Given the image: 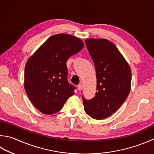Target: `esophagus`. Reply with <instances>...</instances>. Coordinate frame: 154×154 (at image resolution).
<instances>
[{
  "mask_svg": "<svg viewBox=\"0 0 154 154\" xmlns=\"http://www.w3.org/2000/svg\"><path fill=\"white\" fill-rule=\"evenodd\" d=\"M82 88H83V87H82V85H79L78 86V91H82Z\"/></svg>",
  "mask_w": 154,
  "mask_h": 154,
  "instance_id": "1",
  "label": "esophagus"
}]
</instances>
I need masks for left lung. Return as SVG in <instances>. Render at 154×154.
I'll use <instances>...</instances> for the list:
<instances>
[{"mask_svg":"<svg viewBox=\"0 0 154 154\" xmlns=\"http://www.w3.org/2000/svg\"><path fill=\"white\" fill-rule=\"evenodd\" d=\"M85 43L94 63L97 92L91 100L82 97L85 111L94 119H104L117 111L128 97L131 68L111 42L106 39H88Z\"/></svg>","mask_w":154,"mask_h":154,"instance_id":"left-lung-1","label":"left lung"}]
</instances>
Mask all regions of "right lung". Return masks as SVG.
I'll return each mask as SVG.
<instances>
[{
	"label": "right lung",
	"instance_id": "right-lung-1",
	"mask_svg": "<svg viewBox=\"0 0 154 154\" xmlns=\"http://www.w3.org/2000/svg\"><path fill=\"white\" fill-rule=\"evenodd\" d=\"M84 48L69 34L51 36L27 60L25 90L35 107L45 115L60 111L76 88L68 81L67 60Z\"/></svg>",
	"mask_w": 154,
	"mask_h": 154
}]
</instances>
